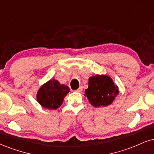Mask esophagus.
<instances>
[{
    "mask_svg": "<svg viewBox=\"0 0 154 154\" xmlns=\"http://www.w3.org/2000/svg\"><path fill=\"white\" fill-rule=\"evenodd\" d=\"M76 92H82V87H79V88L77 89V90H76Z\"/></svg>",
    "mask_w": 154,
    "mask_h": 154,
    "instance_id": "obj_1",
    "label": "esophagus"
}]
</instances>
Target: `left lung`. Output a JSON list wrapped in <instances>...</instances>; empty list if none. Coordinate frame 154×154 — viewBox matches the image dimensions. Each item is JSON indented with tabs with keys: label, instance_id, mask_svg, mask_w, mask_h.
Returning a JSON list of instances; mask_svg holds the SVG:
<instances>
[{
	"label": "left lung",
	"instance_id": "8db88e82",
	"mask_svg": "<svg viewBox=\"0 0 154 154\" xmlns=\"http://www.w3.org/2000/svg\"><path fill=\"white\" fill-rule=\"evenodd\" d=\"M119 94L118 87L107 75H99L89 78L88 88L85 96L95 107H105L110 105Z\"/></svg>",
	"mask_w": 154,
	"mask_h": 154
}]
</instances>
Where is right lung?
<instances>
[{
	"label": "right lung",
	"mask_w": 154,
	"mask_h": 154,
	"mask_svg": "<svg viewBox=\"0 0 154 154\" xmlns=\"http://www.w3.org/2000/svg\"><path fill=\"white\" fill-rule=\"evenodd\" d=\"M69 87L53 79L42 85L37 92L38 103L44 108L56 110L61 106L64 98L69 93Z\"/></svg>",
	"instance_id": "add662e5"
}]
</instances>
